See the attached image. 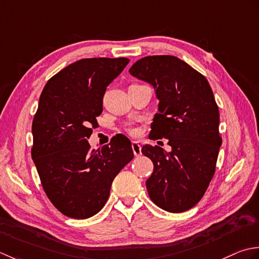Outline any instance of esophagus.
I'll return each mask as SVG.
<instances>
[{
    "label": "esophagus",
    "instance_id": "34e87169",
    "mask_svg": "<svg viewBox=\"0 0 259 259\" xmlns=\"http://www.w3.org/2000/svg\"><path fill=\"white\" fill-rule=\"evenodd\" d=\"M132 149H133V152H134L135 156H140V155L142 154V151H141V145H140L139 142H136V141L132 142Z\"/></svg>",
    "mask_w": 259,
    "mask_h": 259
}]
</instances>
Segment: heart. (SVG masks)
<instances>
[{
	"mask_svg": "<svg viewBox=\"0 0 259 259\" xmlns=\"http://www.w3.org/2000/svg\"><path fill=\"white\" fill-rule=\"evenodd\" d=\"M128 132H130V133H131L132 135H134V134H136V131H135V130H133V128H131V130H128Z\"/></svg>",
	"mask_w": 259,
	"mask_h": 259,
	"instance_id": "1",
	"label": "heart"
}]
</instances>
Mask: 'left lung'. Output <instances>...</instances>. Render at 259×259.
<instances>
[{
    "label": "left lung",
    "mask_w": 259,
    "mask_h": 259,
    "mask_svg": "<svg viewBox=\"0 0 259 259\" xmlns=\"http://www.w3.org/2000/svg\"><path fill=\"white\" fill-rule=\"evenodd\" d=\"M130 73L151 83L159 113L151 125L152 140L167 139L171 152L145 144L142 153L154 165L146 180L151 200L168 212L194 207L212 179L223 140L219 109L207 79L174 56L137 60Z\"/></svg>",
    "instance_id": "8db88e82"
}]
</instances>
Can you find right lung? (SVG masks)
Masks as SVG:
<instances>
[{
    "label": "right lung",
    "mask_w": 259,
    "mask_h": 259,
    "mask_svg": "<svg viewBox=\"0 0 259 259\" xmlns=\"http://www.w3.org/2000/svg\"><path fill=\"white\" fill-rule=\"evenodd\" d=\"M127 58H87L63 68L42 91L32 122L31 155L47 197L67 217L99 212L112 182L133 160L131 141L118 134L91 150L106 87L124 70Z\"/></svg>",
    "instance_id": "add662e5"
}]
</instances>
